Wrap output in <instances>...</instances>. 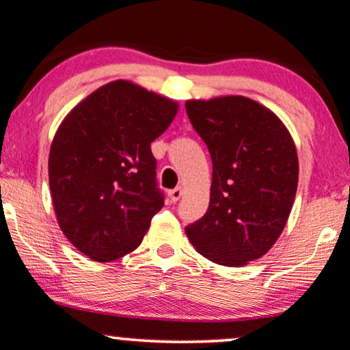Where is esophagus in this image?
I'll return each instance as SVG.
<instances>
[{
    "label": "esophagus",
    "mask_w": 350,
    "mask_h": 350,
    "mask_svg": "<svg viewBox=\"0 0 350 350\" xmlns=\"http://www.w3.org/2000/svg\"><path fill=\"white\" fill-rule=\"evenodd\" d=\"M181 196H183V187L181 186H178V187H174V189L169 191V199H171L172 202H178L179 199H181Z\"/></svg>",
    "instance_id": "obj_1"
}]
</instances>
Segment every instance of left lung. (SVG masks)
<instances>
[{
	"mask_svg": "<svg viewBox=\"0 0 350 350\" xmlns=\"http://www.w3.org/2000/svg\"><path fill=\"white\" fill-rule=\"evenodd\" d=\"M186 111L213 159L206 214L186 228L206 259L241 267L281 236L299 179L295 144L282 121L244 96L189 99Z\"/></svg>",
	"mask_w": 350,
	"mask_h": 350,
	"instance_id": "obj_1",
	"label": "left lung"
}]
</instances>
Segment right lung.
Segmentation results:
<instances>
[{"mask_svg":"<svg viewBox=\"0 0 350 350\" xmlns=\"http://www.w3.org/2000/svg\"><path fill=\"white\" fill-rule=\"evenodd\" d=\"M178 103L131 81L107 83L59 124L49 151V189L57 224L98 262L133 252L164 206L151 143Z\"/></svg>","mask_w":350,"mask_h":350,"instance_id":"1","label":"right lung"}]
</instances>
